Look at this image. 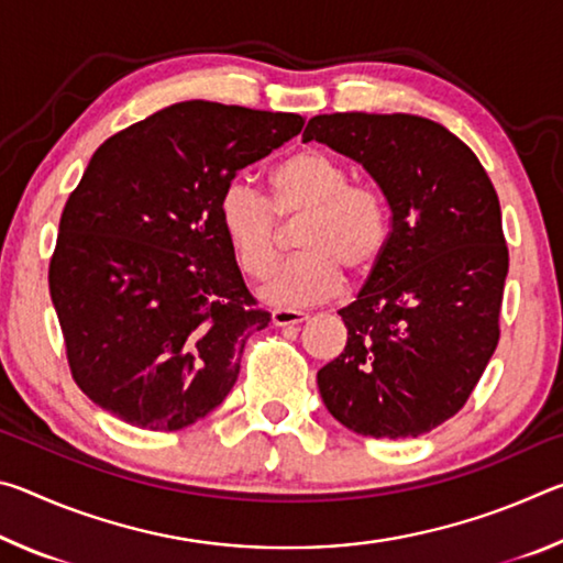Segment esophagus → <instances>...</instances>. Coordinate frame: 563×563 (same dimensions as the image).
Here are the masks:
<instances>
[{"mask_svg": "<svg viewBox=\"0 0 563 563\" xmlns=\"http://www.w3.org/2000/svg\"><path fill=\"white\" fill-rule=\"evenodd\" d=\"M271 318H273V325L285 328V325H298V322L308 320V312L292 310V308H275L271 312Z\"/></svg>", "mask_w": 563, "mask_h": 563, "instance_id": "34e87169", "label": "esophagus"}]
</instances>
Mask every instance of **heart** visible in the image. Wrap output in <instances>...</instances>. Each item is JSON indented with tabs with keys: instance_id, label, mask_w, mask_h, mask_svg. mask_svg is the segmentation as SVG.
<instances>
[{
	"instance_id": "b5f03b06",
	"label": "heart",
	"mask_w": 563,
	"mask_h": 563,
	"mask_svg": "<svg viewBox=\"0 0 563 563\" xmlns=\"http://www.w3.org/2000/svg\"><path fill=\"white\" fill-rule=\"evenodd\" d=\"M302 253L275 271L263 295L280 305H312L335 295L342 271L365 278L383 258L389 235L385 198L350 184L347 168L320 148H302L271 170V198L231 180L218 198V223L241 271L265 278L283 251L280 221H295Z\"/></svg>"
}]
</instances>
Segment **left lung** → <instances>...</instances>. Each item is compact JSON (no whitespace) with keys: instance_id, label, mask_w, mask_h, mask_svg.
Wrapping results in <instances>:
<instances>
[{"instance_id":"1","label":"left lung","mask_w":563,"mask_h":563,"mask_svg":"<svg viewBox=\"0 0 563 563\" xmlns=\"http://www.w3.org/2000/svg\"><path fill=\"white\" fill-rule=\"evenodd\" d=\"M302 139L362 164L393 211L383 258L340 310L347 345L318 373L322 402L375 440L432 432L499 342L509 247L497 190L464 141L412 113H322Z\"/></svg>"}]
</instances>
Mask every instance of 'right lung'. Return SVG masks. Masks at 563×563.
<instances>
[{"label":"right lung","instance_id":"obj_1","mask_svg":"<svg viewBox=\"0 0 563 563\" xmlns=\"http://www.w3.org/2000/svg\"><path fill=\"white\" fill-rule=\"evenodd\" d=\"M302 123L184 101L97 148L49 263L66 362L93 405L139 430L176 432L231 393L247 338L271 316L245 288L218 198Z\"/></svg>","mask_w":563,"mask_h":563}]
</instances>
